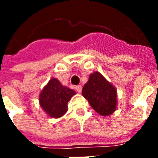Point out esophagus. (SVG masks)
Segmentation results:
<instances>
[{"label":"esophagus","mask_w":158,"mask_h":158,"mask_svg":"<svg viewBox=\"0 0 158 158\" xmlns=\"http://www.w3.org/2000/svg\"><path fill=\"white\" fill-rule=\"evenodd\" d=\"M75 89L78 93H81L82 92V86L81 85H78V86L75 87Z\"/></svg>","instance_id":"1"}]
</instances>
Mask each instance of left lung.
I'll return each instance as SVG.
<instances>
[{"label": "left lung", "instance_id": "left-lung-1", "mask_svg": "<svg viewBox=\"0 0 158 158\" xmlns=\"http://www.w3.org/2000/svg\"><path fill=\"white\" fill-rule=\"evenodd\" d=\"M82 94L92 107L103 116L110 115L117 106L116 89L98 71L89 75Z\"/></svg>", "mask_w": 158, "mask_h": 158}]
</instances>
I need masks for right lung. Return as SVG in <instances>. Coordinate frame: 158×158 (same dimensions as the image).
Here are the masks:
<instances>
[{
    "label": "right lung",
    "instance_id": "add662e5",
    "mask_svg": "<svg viewBox=\"0 0 158 158\" xmlns=\"http://www.w3.org/2000/svg\"><path fill=\"white\" fill-rule=\"evenodd\" d=\"M75 92L63 86L57 79L49 80L39 95V103L43 110L52 118H60L68 110V102Z\"/></svg>",
    "mask_w": 158,
    "mask_h": 158
}]
</instances>
